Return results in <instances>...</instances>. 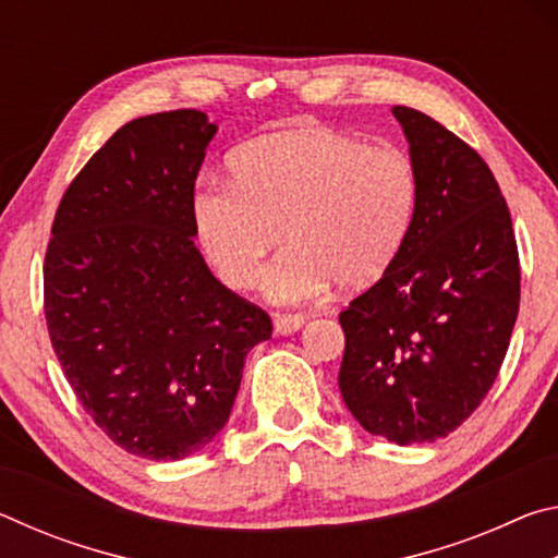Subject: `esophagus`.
Segmentation results:
<instances>
[{
  "label": "esophagus",
  "instance_id": "1",
  "mask_svg": "<svg viewBox=\"0 0 558 558\" xmlns=\"http://www.w3.org/2000/svg\"><path fill=\"white\" fill-rule=\"evenodd\" d=\"M272 325H276L278 335H295L298 329L305 325V317L302 315H276L272 317Z\"/></svg>",
  "mask_w": 558,
  "mask_h": 558
}]
</instances>
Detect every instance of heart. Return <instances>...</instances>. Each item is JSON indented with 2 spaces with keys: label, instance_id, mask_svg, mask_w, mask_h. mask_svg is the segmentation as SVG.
I'll use <instances>...</instances> for the list:
<instances>
[{
  "label": "heart",
  "instance_id": "1",
  "mask_svg": "<svg viewBox=\"0 0 558 558\" xmlns=\"http://www.w3.org/2000/svg\"><path fill=\"white\" fill-rule=\"evenodd\" d=\"M231 182L206 179L192 221L206 258L229 286H258L266 256L290 241L266 272V295L307 302L332 286L366 288L389 270L418 204L413 162L396 147H366L313 125L270 132L235 149Z\"/></svg>",
  "mask_w": 558,
  "mask_h": 558
}]
</instances>
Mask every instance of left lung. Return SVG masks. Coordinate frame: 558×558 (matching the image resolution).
I'll list each match as a JSON object with an SVG mask.
<instances>
[{
  "mask_svg": "<svg viewBox=\"0 0 558 558\" xmlns=\"http://www.w3.org/2000/svg\"><path fill=\"white\" fill-rule=\"evenodd\" d=\"M391 112L418 204L389 270L339 315V391L364 430L413 446L446 438L493 389L519 313V256L485 159L421 110Z\"/></svg>",
  "mask_w": 558,
  "mask_h": 558,
  "instance_id": "1",
  "label": "left lung"
}]
</instances>
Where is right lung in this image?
Masks as SVG:
<instances>
[{"label":"right lung","instance_id":"add662e5","mask_svg":"<svg viewBox=\"0 0 558 558\" xmlns=\"http://www.w3.org/2000/svg\"><path fill=\"white\" fill-rule=\"evenodd\" d=\"M202 110L122 125L56 211L44 266L53 352L122 450L182 460L229 421L270 317L223 288L194 245L192 194L216 135Z\"/></svg>","mask_w":558,"mask_h":558}]
</instances>
